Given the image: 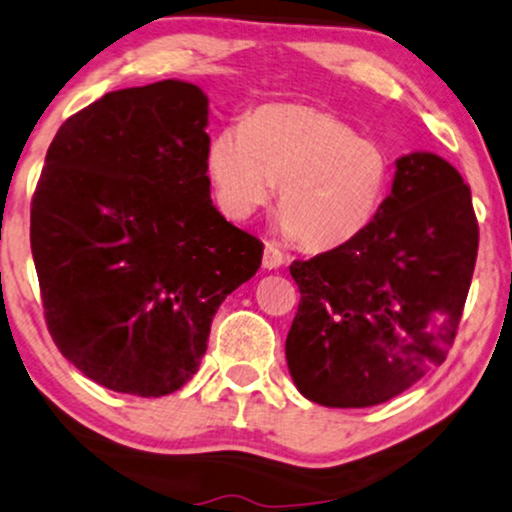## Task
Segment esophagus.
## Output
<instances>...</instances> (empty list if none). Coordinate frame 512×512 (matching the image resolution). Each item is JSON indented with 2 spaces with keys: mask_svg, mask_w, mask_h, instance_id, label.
<instances>
[{
  "mask_svg": "<svg viewBox=\"0 0 512 512\" xmlns=\"http://www.w3.org/2000/svg\"><path fill=\"white\" fill-rule=\"evenodd\" d=\"M283 262H286V257H283V252L278 250L276 245H271V243L264 245V255H262L264 269H278Z\"/></svg>",
  "mask_w": 512,
  "mask_h": 512,
  "instance_id": "34e87169",
  "label": "esophagus"
}]
</instances>
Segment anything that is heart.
I'll list each match as a JSON object with an SVG mask.
<instances>
[{
    "label": "heart",
    "instance_id": "obj_1",
    "mask_svg": "<svg viewBox=\"0 0 512 512\" xmlns=\"http://www.w3.org/2000/svg\"><path fill=\"white\" fill-rule=\"evenodd\" d=\"M226 215L245 219L278 186L281 229L307 250H331L371 226L390 189L383 144L314 106H264L226 127L208 151Z\"/></svg>",
    "mask_w": 512,
    "mask_h": 512
}]
</instances>
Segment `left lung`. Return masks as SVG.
<instances>
[{"instance_id": "1", "label": "left lung", "mask_w": 512, "mask_h": 512, "mask_svg": "<svg viewBox=\"0 0 512 512\" xmlns=\"http://www.w3.org/2000/svg\"><path fill=\"white\" fill-rule=\"evenodd\" d=\"M480 229L470 186L435 153L401 155L371 226L290 264L300 304L286 338L297 390L331 409L397 397L454 345Z\"/></svg>"}]
</instances>
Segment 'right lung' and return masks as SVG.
I'll use <instances>...</instances> for the list:
<instances>
[{
    "instance_id": "right-lung-1",
    "label": "right lung",
    "mask_w": 512,
    "mask_h": 512,
    "mask_svg": "<svg viewBox=\"0 0 512 512\" xmlns=\"http://www.w3.org/2000/svg\"><path fill=\"white\" fill-rule=\"evenodd\" d=\"M208 96L191 82L118 89L70 115L30 205L44 321L113 392L163 397L198 371L212 316L264 245L219 215Z\"/></svg>"
}]
</instances>
